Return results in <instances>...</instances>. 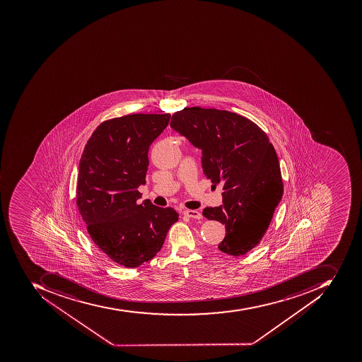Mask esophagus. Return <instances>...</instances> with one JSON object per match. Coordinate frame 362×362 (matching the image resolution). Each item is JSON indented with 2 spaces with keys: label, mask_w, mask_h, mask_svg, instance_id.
I'll return each mask as SVG.
<instances>
[{
  "label": "esophagus",
  "mask_w": 362,
  "mask_h": 362,
  "mask_svg": "<svg viewBox=\"0 0 362 362\" xmlns=\"http://www.w3.org/2000/svg\"><path fill=\"white\" fill-rule=\"evenodd\" d=\"M185 215L189 217V218L194 219H200L203 216L198 211H192V209H187V211H184Z\"/></svg>",
  "instance_id": "34e87169"
}]
</instances>
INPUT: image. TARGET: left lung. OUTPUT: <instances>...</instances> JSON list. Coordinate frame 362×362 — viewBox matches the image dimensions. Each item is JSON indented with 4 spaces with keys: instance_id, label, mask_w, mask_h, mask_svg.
<instances>
[{
    "instance_id": "8db88e82",
    "label": "left lung",
    "mask_w": 362,
    "mask_h": 362,
    "mask_svg": "<svg viewBox=\"0 0 362 362\" xmlns=\"http://www.w3.org/2000/svg\"><path fill=\"white\" fill-rule=\"evenodd\" d=\"M173 129L203 151V170L223 186V206L203 216L225 225L218 248L243 256L264 238L284 194L277 154L266 133L245 116L216 108L186 107L173 114Z\"/></svg>"
}]
</instances>
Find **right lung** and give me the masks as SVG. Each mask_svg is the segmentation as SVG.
Wrapping results in <instances>:
<instances>
[{
    "label": "right lung",
    "instance_id": "obj_1",
    "mask_svg": "<svg viewBox=\"0 0 362 362\" xmlns=\"http://www.w3.org/2000/svg\"><path fill=\"white\" fill-rule=\"evenodd\" d=\"M170 114H132L102 122L93 132L78 165L76 205L88 235L103 254L126 268L156 256L170 226L172 207L139 204L148 149L170 123Z\"/></svg>",
    "mask_w": 362,
    "mask_h": 362
}]
</instances>
